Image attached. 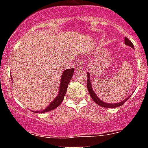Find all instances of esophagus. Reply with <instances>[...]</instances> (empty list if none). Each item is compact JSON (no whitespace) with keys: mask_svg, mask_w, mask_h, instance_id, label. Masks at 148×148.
<instances>
[{"mask_svg":"<svg viewBox=\"0 0 148 148\" xmlns=\"http://www.w3.org/2000/svg\"><path fill=\"white\" fill-rule=\"evenodd\" d=\"M84 62L83 60H78L76 62V65H75V69H76L77 71H82L84 66Z\"/></svg>","mask_w":148,"mask_h":148,"instance_id":"1","label":"esophagus"}]
</instances>
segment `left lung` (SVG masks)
I'll list each match as a JSON object with an SVG mask.
<instances>
[{
  "label": "left lung",
  "mask_w": 148,
  "mask_h": 148,
  "mask_svg": "<svg viewBox=\"0 0 148 148\" xmlns=\"http://www.w3.org/2000/svg\"><path fill=\"white\" fill-rule=\"evenodd\" d=\"M125 44L126 45L129 46L130 47L132 48H134L133 47V44H132V42L130 41L127 38L125 37ZM87 89H88V91H89V93L90 95V97L92 98V100L95 101V103L97 104H99V106H101V107H104V108H117V107H120L121 106L122 104H125V102L128 99V97L126 99H125L124 101H121V102H119V103H114V104H110V103H105L104 101H102L101 100H100L99 97H98L95 92H94V90H92V84L90 83V73H87Z\"/></svg>",
  "instance_id": "1"
}]
</instances>
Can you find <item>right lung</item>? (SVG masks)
Instances as JSON below:
<instances>
[{
    "label": "right lung",
    "instance_id": "right-lung-1",
    "mask_svg": "<svg viewBox=\"0 0 148 148\" xmlns=\"http://www.w3.org/2000/svg\"><path fill=\"white\" fill-rule=\"evenodd\" d=\"M73 73H74V69L73 68H72V69H67V70H65L64 71L61 78V83H60V87L59 90H58V95L56 96V99L49 104V105L45 110L41 111H35V113H47V112H49V111L53 110L56 109V108H58V106L61 104L62 101L64 100V95L66 94V91L67 90L68 84H69L72 77H73Z\"/></svg>",
    "mask_w": 148,
    "mask_h": 148
}]
</instances>
